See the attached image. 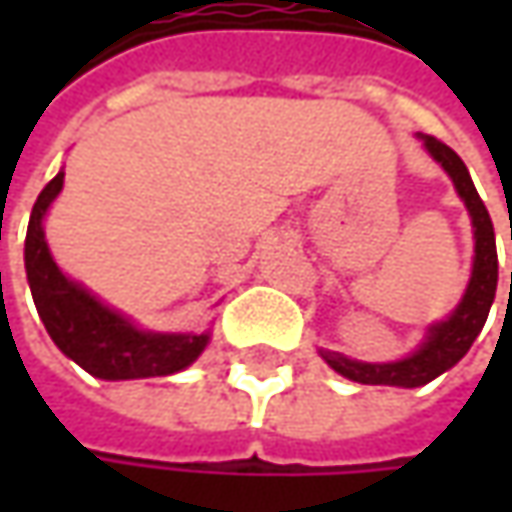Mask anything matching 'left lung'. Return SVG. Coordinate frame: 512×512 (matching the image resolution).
<instances>
[{
	"instance_id": "obj_1",
	"label": "left lung",
	"mask_w": 512,
	"mask_h": 512,
	"mask_svg": "<svg viewBox=\"0 0 512 512\" xmlns=\"http://www.w3.org/2000/svg\"><path fill=\"white\" fill-rule=\"evenodd\" d=\"M419 142L424 150L439 162L444 173L450 176V182L456 187L459 199L470 213V225H473V270H470V282L464 287V296L459 305L453 307V313L427 327L424 339L413 353H407L399 362H359L350 359L336 350H319V356L325 359L339 376L359 384H390V387H422L433 382L436 376H442L444 370H450L453 364L464 359V353L470 350V344L476 342V336L482 333L490 305L496 299V285H499V256H496V233L490 213L476 193V185L470 179V173L459 159V153L447 148L436 136H424L419 133ZM512 239V230H510ZM512 279V276H510Z\"/></svg>"
}]
</instances>
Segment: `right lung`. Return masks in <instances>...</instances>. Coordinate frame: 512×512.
Instances as JSON below:
<instances>
[{
	"mask_svg": "<svg viewBox=\"0 0 512 512\" xmlns=\"http://www.w3.org/2000/svg\"><path fill=\"white\" fill-rule=\"evenodd\" d=\"M65 170H59L30 210L25 239V270L33 305L53 344L90 376L105 382H128L179 373L202 356L210 342L205 333H159L133 325L125 313L105 305L88 287L73 282L50 256L45 216L62 193Z\"/></svg>",
	"mask_w": 512,
	"mask_h": 512,
	"instance_id": "add662e5",
	"label": "right lung"
}]
</instances>
